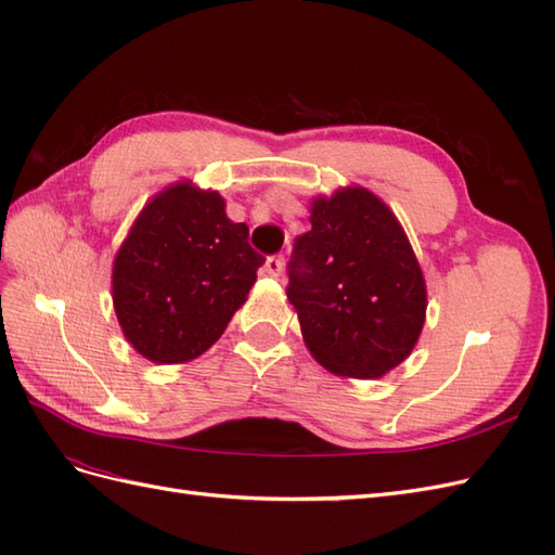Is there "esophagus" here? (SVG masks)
I'll list each match as a JSON object with an SVG mask.
<instances>
[{
  "label": "esophagus",
  "instance_id": "34e87169",
  "mask_svg": "<svg viewBox=\"0 0 555 555\" xmlns=\"http://www.w3.org/2000/svg\"><path fill=\"white\" fill-rule=\"evenodd\" d=\"M263 271H266V275L280 278V273H282V259L280 257H268L266 263H263Z\"/></svg>",
  "mask_w": 555,
  "mask_h": 555
}]
</instances>
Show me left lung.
<instances>
[{"mask_svg": "<svg viewBox=\"0 0 555 555\" xmlns=\"http://www.w3.org/2000/svg\"><path fill=\"white\" fill-rule=\"evenodd\" d=\"M294 243L287 298L328 373L382 377L410 357L426 322V282L389 206L365 188L317 196Z\"/></svg>", "mask_w": 555, "mask_h": 555, "instance_id": "left-lung-1", "label": "left lung"}]
</instances>
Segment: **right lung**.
<instances>
[{
	"label": "right lung",
	"instance_id": "1",
	"mask_svg": "<svg viewBox=\"0 0 555 555\" xmlns=\"http://www.w3.org/2000/svg\"><path fill=\"white\" fill-rule=\"evenodd\" d=\"M224 198L190 180L141 210L113 263V308L125 338L153 363H184L217 343L266 261Z\"/></svg>",
	"mask_w": 555,
	"mask_h": 555
}]
</instances>
